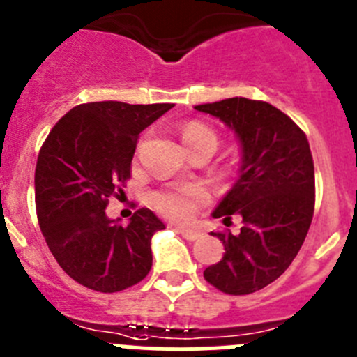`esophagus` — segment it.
Segmentation results:
<instances>
[{"label": "esophagus", "instance_id": "1", "mask_svg": "<svg viewBox=\"0 0 357 357\" xmlns=\"http://www.w3.org/2000/svg\"><path fill=\"white\" fill-rule=\"evenodd\" d=\"M178 231L179 233H181V236L183 238H186V240H197L199 236H201V233H199V231H195V229H188V227H178Z\"/></svg>", "mask_w": 357, "mask_h": 357}]
</instances>
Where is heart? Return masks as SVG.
<instances>
[{"label": "heart", "mask_w": 357, "mask_h": 357, "mask_svg": "<svg viewBox=\"0 0 357 357\" xmlns=\"http://www.w3.org/2000/svg\"><path fill=\"white\" fill-rule=\"evenodd\" d=\"M183 142L186 147L195 144L210 142L217 147V135L204 124L190 123L183 130ZM210 201V192L204 185L188 183V185L169 186L153 195V204L165 217L178 222H190L195 211Z\"/></svg>", "instance_id": "1"}]
</instances>
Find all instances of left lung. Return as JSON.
Here are the masks:
<instances>
[{
	"label": "left lung",
	"mask_w": 357,
	"mask_h": 357,
	"mask_svg": "<svg viewBox=\"0 0 357 357\" xmlns=\"http://www.w3.org/2000/svg\"><path fill=\"white\" fill-rule=\"evenodd\" d=\"M195 110L220 119L242 146L238 179L215 208V218L242 217L238 233L220 238L222 259L204 279L229 295H247L274 282L303 247L314 210L310 142L297 124L265 101L229 98Z\"/></svg>",
	"instance_id": "1"
}]
</instances>
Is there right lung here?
I'll return each instance as SVG.
<instances>
[{"instance_id":"obj_1","label":"right lung","mask_w":357,"mask_h":357,"mask_svg":"<svg viewBox=\"0 0 357 357\" xmlns=\"http://www.w3.org/2000/svg\"><path fill=\"white\" fill-rule=\"evenodd\" d=\"M174 107L99 101L67 112L47 135L35 169L38 226L66 274L114 294L142 281L153 265L151 238L163 222L140 208L121 226L107 217L108 197L131 178L140 131Z\"/></svg>"}]
</instances>
